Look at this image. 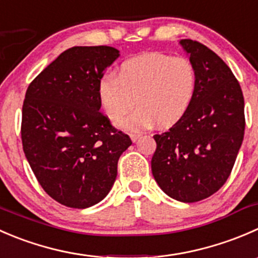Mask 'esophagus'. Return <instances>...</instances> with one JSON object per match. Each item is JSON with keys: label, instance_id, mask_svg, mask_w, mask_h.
<instances>
[{"label": "esophagus", "instance_id": "obj_1", "mask_svg": "<svg viewBox=\"0 0 258 258\" xmlns=\"http://www.w3.org/2000/svg\"><path fill=\"white\" fill-rule=\"evenodd\" d=\"M140 135H142V134H140V133H132V134H130V139H132L133 142L135 143L138 139H139Z\"/></svg>", "mask_w": 258, "mask_h": 258}]
</instances>
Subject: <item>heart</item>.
<instances>
[{"label":"heart","mask_w":258,"mask_h":258,"mask_svg":"<svg viewBox=\"0 0 258 258\" xmlns=\"http://www.w3.org/2000/svg\"><path fill=\"white\" fill-rule=\"evenodd\" d=\"M197 71L192 61L159 52L144 53L124 61L114 76L98 85L104 114L118 121L135 105L137 110L119 126L139 133L157 123L169 128L179 123L192 106L197 91Z\"/></svg>","instance_id":"1"}]
</instances>
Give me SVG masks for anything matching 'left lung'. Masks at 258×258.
<instances>
[{"label":"left lung","instance_id":"left-lung-1","mask_svg":"<svg viewBox=\"0 0 258 258\" xmlns=\"http://www.w3.org/2000/svg\"><path fill=\"white\" fill-rule=\"evenodd\" d=\"M197 71V91L184 118L155 134L152 173L163 192L193 203L228 179L244 135V100L231 69L207 46L180 40Z\"/></svg>","mask_w":258,"mask_h":258}]
</instances>
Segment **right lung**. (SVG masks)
<instances>
[{
    "label": "right lung",
    "mask_w": 258,
    "mask_h": 258,
    "mask_svg": "<svg viewBox=\"0 0 258 258\" xmlns=\"http://www.w3.org/2000/svg\"><path fill=\"white\" fill-rule=\"evenodd\" d=\"M119 57L110 46L63 51L32 80L22 105L25 155L40 185L70 208L91 207L106 197L118 160L132 145L100 113L98 85Z\"/></svg>",
    "instance_id": "right-lung-1"
}]
</instances>
